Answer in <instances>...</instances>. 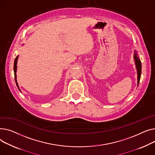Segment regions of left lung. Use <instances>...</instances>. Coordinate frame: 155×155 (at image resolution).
<instances>
[{"label": "left lung", "mask_w": 155, "mask_h": 155, "mask_svg": "<svg viewBox=\"0 0 155 155\" xmlns=\"http://www.w3.org/2000/svg\"><path fill=\"white\" fill-rule=\"evenodd\" d=\"M134 60H135V63L136 65V69H137V74H138V85L139 84V82L140 80V77H141V63L140 59L138 58L137 55H136V52L135 51L134 54Z\"/></svg>", "instance_id": "8db88e82"}]
</instances>
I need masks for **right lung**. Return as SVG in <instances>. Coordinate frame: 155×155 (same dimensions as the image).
<instances>
[{
	"label": "right lung",
	"instance_id": "1",
	"mask_svg": "<svg viewBox=\"0 0 155 155\" xmlns=\"http://www.w3.org/2000/svg\"><path fill=\"white\" fill-rule=\"evenodd\" d=\"M17 59H18V56L15 58V61H14V76H15V83H16V85L18 87V89H19V90L21 91V90L19 87V86H18V84H17V78H16V71H17Z\"/></svg>",
	"mask_w": 155,
	"mask_h": 155
}]
</instances>
